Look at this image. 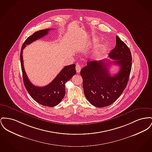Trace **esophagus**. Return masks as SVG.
I'll return each instance as SVG.
<instances>
[{
    "label": "esophagus",
    "mask_w": 152,
    "mask_h": 152,
    "mask_svg": "<svg viewBox=\"0 0 152 152\" xmlns=\"http://www.w3.org/2000/svg\"><path fill=\"white\" fill-rule=\"evenodd\" d=\"M76 70L77 73H79V72H80V65L79 64H76Z\"/></svg>",
    "instance_id": "esophagus-1"
}]
</instances>
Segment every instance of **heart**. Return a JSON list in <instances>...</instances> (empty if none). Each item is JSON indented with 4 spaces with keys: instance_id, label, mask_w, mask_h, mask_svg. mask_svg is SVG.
<instances>
[{
    "instance_id": "b5f03b06",
    "label": "heart",
    "mask_w": 152,
    "mask_h": 152,
    "mask_svg": "<svg viewBox=\"0 0 152 152\" xmlns=\"http://www.w3.org/2000/svg\"><path fill=\"white\" fill-rule=\"evenodd\" d=\"M94 41H97L98 40V38H94V39H93ZM103 48H104V46H103V45H100V46H99V47L98 50H102L103 49Z\"/></svg>"
}]
</instances>
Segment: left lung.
<instances>
[{
  "mask_svg": "<svg viewBox=\"0 0 152 152\" xmlns=\"http://www.w3.org/2000/svg\"><path fill=\"white\" fill-rule=\"evenodd\" d=\"M109 57L115 60L111 63L120 66L119 72L114 76L110 74L108 68L110 63L104 60L87 62V66L81 69L84 95L95 107H106L113 104L125 90L130 76L131 52L118 36H116V46L109 54Z\"/></svg>",
  "mask_w": 152,
  "mask_h": 152,
  "instance_id": "8db88e82",
  "label": "left lung"
}]
</instances>
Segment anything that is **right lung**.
<instances>
[{"label":"right lung","instance_id":"obj_1","mask_svg":"<svg viewBox=\"0 0 152 152\" xmlns=\"http://www.w3.org/2000/svg\"><path fill=\"white\" fill-rule=\"evenodd\" d=\"M50 30V28L39 30L28 37L22 46L20 59L24 85L30 95L41 105L48 107H54L61 102L65 96V83L76 73V65L72 64L65 66L50 84L45 87H40L33 85L28 79L24 69L22 57L23 49L26 45H29L38 39L47 35Z\"/></svg>","mask_w":152,"mask_h":152}]
</instances>
